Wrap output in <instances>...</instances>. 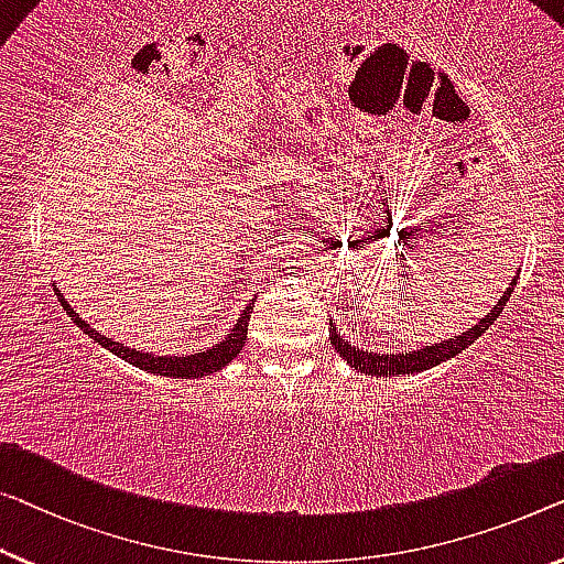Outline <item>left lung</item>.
Instances as JSON below:
<instances>
[{
	"label": "left lung",
	"instance_id": "1",
	"mask_svg": "<svg viewBox=\"0 0 564 564\" xmlns=\"http://www.w3.org/2000/svg\"><path fill=\"white\" fill-rule=\"evenodd\" d=\"M517 285V275L514 281L507 291H503V296L497 301V306L491 308V314H486L481 322L476 326H470L468 332L453 336V339H445L441 344H433V347H423V349H415V351H392V355H377V351H365L359 347H351L347 339H341V334L336 332V324L329 322V339H332V347L339 351L341 359H347V362L359 369V372L365 375H380V377H400V375H417L423 372V369H431L435 365L445 362V359L460 355V351L468 349L470 344H474L478 336H481L489 326L497 322L501 308L507 306V301L511 296V291H514Z\"/></svg>",
	"mask_w": 564,
	"mask_h": 564
}]
</instances>
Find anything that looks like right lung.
<instances>
[{
    "label": "right lung",
    "instance_id": "1",
    "mask_svg": "<svg viewBox=\"0 0 564 564\" xmlns=\"http://www.w3.org/2000/svg\"><path fill=\"white\" fill-rule=\"evenodd\" d=\"M57 299H61L65 314L70 316L73 322L78 324L80 329L90 336V339L98 341L100 347H106L108 351H113V355H119L129 365L144 369V372L174 377V380H195V377H205L209 372H217V369H223L225 365H230L232 359L240 355V349L246 347L248 322H250V314H253V304H248L246 311H242V314H240L238 324H235L232 329H230V334L225 336L223 341H217L215 347H209L205 351L199 349L197 355H180V357L162 355V357H159V355H151V351H139V349L126 347V344H121V341L108 339L106 334H98L94 326L86 324L78 314H75V311L70 308V304H67V301L61 296V291H57Z\"/></svg>",
    "mask_w": 564,
    "mask_h": 564
}]
</instances>
